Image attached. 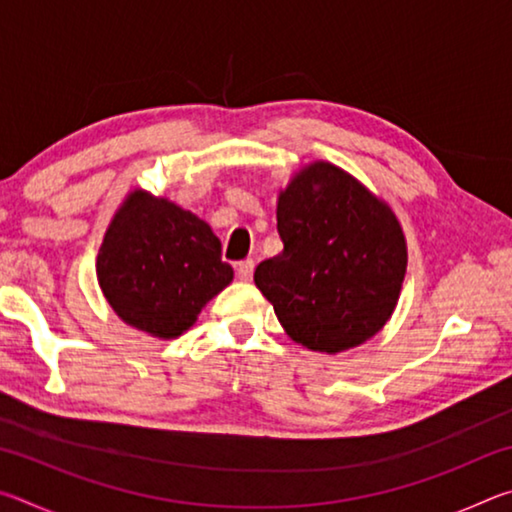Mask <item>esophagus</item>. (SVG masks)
<instances>
[{"label":"esophagus","mask_w":512,"mask_h":512,"mask_svg":"<svg viewBox=\"0 0 512 512\" xmlns=\"http://www.w3.org/2000/svg\"><path fill=\"white\" fill-rule=\"evenodd\" d=\"M235 268H237V277H239V280L248 282L250 277H253V271H255V262H253V259H244V262H239Z\"/></svg>","instance_id":"1"}]
</instances>
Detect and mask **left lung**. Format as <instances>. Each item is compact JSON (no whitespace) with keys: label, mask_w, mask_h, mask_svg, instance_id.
Wrapping results in <instances>:
<instances>
[{"label":"left lung","mask_w":512,"mask_h":512,"mask_svg":"<svg viewBox=\"0 0 512 512\" xmlns=\"http://www.w3.org/2000/svg\"><path fill=\"white\" fill-rule=\"evenodd\" d=\"M284 250L255 271L293 341L343 352L375 336L400 298L406 244L400 223L350 173L316 162L277 201Z\"/></svg>","instance_id":"1"}]
</instances>
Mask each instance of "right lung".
Returning <instances> with one entry per match:
<instances>
[{"mask_svg":"<svg viewBox=\"0 0 512 512\" xmlns=\"http://www.w3.org/2000/svg\"><path fill=\"white\" fill-rule=\"evenodd\" d=\"M110 307L124 323L173 339L232 282L221 241L196 214L135 192L115 214L97 257Z\"/></svg>","mask_w":512,"mask_h":512,"instance_id":"1","label":"right lung"}]
</instances>
